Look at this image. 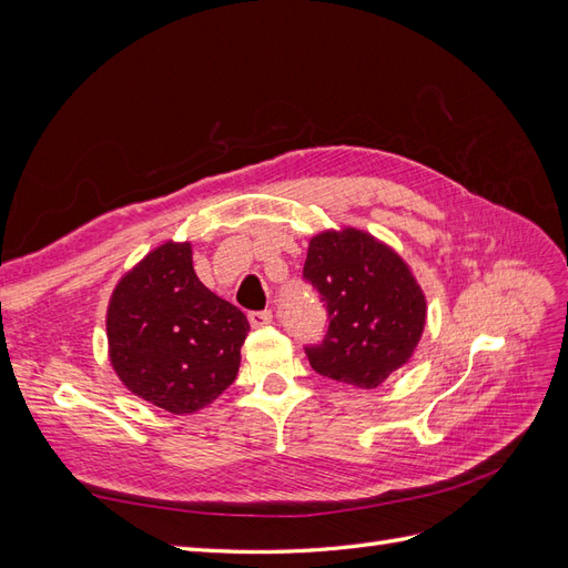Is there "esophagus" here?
<instances>
[{"instance_id": "1", "label": "esophagus", "mask_w": 568, "mask_h": 568, "mask_svg": "<svg viewBox=\"0 0 568 568\" xmlns=\"http://www.w3.org/2000/svg\"><path fill=\"white\" fill-rule=\"evenodd\" d=\"M248 322H251L253 329H263V326L272 324V313L270 311H255V313L248 315Z\"/></svg>"}]
</instances>
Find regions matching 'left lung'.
Returning <instances> with one entry per match:
<instances>
[{"instance_id": "8db88e82", "label": "left lung", "mask_w": 568, "mask_h": 568, "mask_svg": "<svg viewBox=\"0 0 568 568\" xmlns=\"http://www.w3.org/2000/svg\"><path fill=\"white\" fill-rule=\"evenodd\" d=\"M326 307V334L305 346L326 379L376 388L415 353L426 324V298L403 257L363 230L311 239L303 265Z\"/></svg>"}]
</instances>
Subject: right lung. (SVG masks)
Wrapping results in <instances>:
<instances>
[{"mask_svg":"<svg viewBox=\"0 0 568 568\" xmlns=\"http://www.w3.org/2000/svg\"><path fill=\"white\" fill-rule=\"evenodd\" d=\"M248 329L236 305L199 282L189 242L153 248L118 282L106 313L118 379L173 415L232 386Z\"/></svg>","mask_w":568,"mask_h":568,"instance_id":"right-lung-1","label":"right lung"}]
</instances>
